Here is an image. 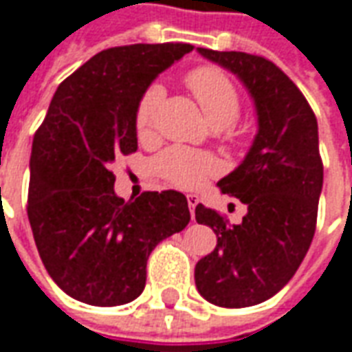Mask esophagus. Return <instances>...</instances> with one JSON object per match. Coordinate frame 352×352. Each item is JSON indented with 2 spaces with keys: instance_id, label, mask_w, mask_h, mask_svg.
Returning <instances> with one entry per match:
<instances>
[{
  "instance_id": "1",
  "label": "esophagus",
  "mask_w": 352,
  "mask_h": 352,
  "mask_svg": "<svg viewBox=\"0 0 352 352\" xmlns=\"http://www.w3.org/2000/svg\"><path fill=\"white\" fill-rule=\"evenodd\" d=\"M186 201H188V207H190V214H192V219H194V209H196V206L199 204V198L196 196V194H188V196H186Z\"/></svg>"
}]
</instances>
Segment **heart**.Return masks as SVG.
<instances>
[{
	"label": "heart",
	"mask_w": 352,
	"mask_h": 352,
	"mask_svg": "<svg viewBox=\"0 0 352 352\" xmlns=\"http://www.w3.org/2000/svg\"><path fill=\"white\" fill-rule=\"evenodd\" d=\"M186 87L190 88L207 118L214 128H221L226 138H237L236 120L241 109V100L236 85L228 75L214 65H199L186 73ZM164 101V88L151 85L139 100L135 111V131L139 139H151L156 128V115ZM156 169L168 183L179 188H198L209 177L221 173V164L213 154L192 151L186 146H171L156 160Z\"/></svg>",
	"instance_id": "obj_1"
}]
</instances>
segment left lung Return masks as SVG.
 Returning a JSON list of instances; mask_svg holds the SVG:
<instances>
[{
	"label": "left lung",
	"instance_id": "8db88e82",
	"mask_svg": "<svg viewBox=\"0 0 352 352\" xmlns=\"http://www.w3.org/2000/svg\"><path fill=\"white\" fill-rule=\"evenodd\" d=\"M198 52L241 79L258 115L251 151L219 181L224 194L247 206L243 221L230 224L214 209L196 207V221L217 234L214 251L196 264L198 292L237 309L277 294L309 251L322 190L317 118L300 88L264 56Z\"/></svg>",
	"mask_w": 352,
	"mask_h": 352
}]
</instances>
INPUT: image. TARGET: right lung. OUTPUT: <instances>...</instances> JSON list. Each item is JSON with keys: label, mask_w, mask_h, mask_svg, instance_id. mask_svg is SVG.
<instances>
[{"label": "right lung", "mask_w": 352, "mask_h": 352, "mask_svg": "<svg viewBox=\"0 0 352 352\" xmlns=\"http://www.w3.org/2000/svg\"><path fill=\"white\" fill-rule=\"evenodd\" d=\"M192 49L139 43L101 50L58 87L35 131L28 219L49 275L79 302L113 307L135 300L148 254L190 222L181 192L118 198L111 166L138 151L141 96Z\"/></svg>", "instance_id": "add662e5"}]
</instances>
